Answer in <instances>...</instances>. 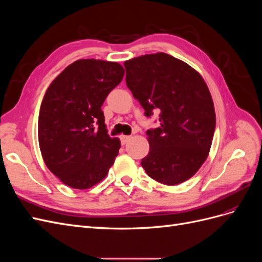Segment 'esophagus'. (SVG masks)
<instances>
[{
	"instance_id": "1",
	"label": "esophagus",
	"mask_w": 262,
	"mask_h": 262,
	"mask_svg": "<svg viewBox=\"0 0 262 262\" xmlns=\"http://www.w3.org/2000/svg\"><path fill=\"white\" fill-rule=\"evenodd\" d=\"M131 139V137L130 136H122L121 138H120V141H121V144L122 145H124V144H126L129 142V140Z\"/></svg>"
}]
</instances>
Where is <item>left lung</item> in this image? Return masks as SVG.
<instances>
[{
	"label": "left lung",
	"mask_w": 262,
	"mask_h": 262,
	"mask_svg": "<svg viewBox=\"0 0 262 262\" xmlns=\"http://www.w3.org/2000/svg\"><path fill=\"white\" fill-rule=\"evenodd\" d=\"M126 86L145 110L160 113L161 125L146 131L149 152L141 165L164 185L191 178L207 160L215 130V112L202 76L167 53L125 61Z\"/></svg>",
	"instance_id": "1"
}]
</instances>
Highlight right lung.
<instances>
[{"label": "right lung", "instance_id": "add662e5", "mask_svg": "<svg viewBox=\"0 0 262 262\" xmlns=\"http://www.w3.org/2000/svg\"><path fill=\"white\" fill-rule=\"evenodd\" d=\"M123 75L117 62L82 59L47 90L38 119L39 146L47 167L64 185L89 189L115 163L120 141L107 133L101 106Z\"/></svg>", "mask_w": 262, "mask_h": 262}]
</instances>
